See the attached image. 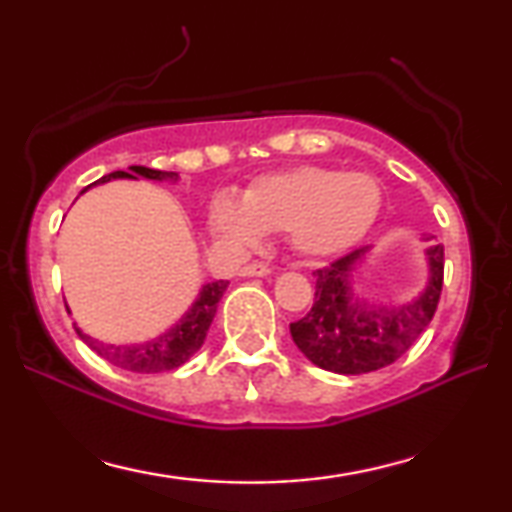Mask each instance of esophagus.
Segmentation results:
<instances>
[{
	"mask_svg": "<svg viewBox=\"0 0 512 512\" xmlns=\"http://www.w3.org/2000/svg\"><path fill=\"white\" fill-rule=\"evenodd\" d=\"M270 275V268L263 263H251V265H244L240 270V277H265Z\"/></svg>",
	"mask_w": 512,
	"mask_h": 512,
	"instance_id": "1",
	"label": "esophagus"
}]
</instances>
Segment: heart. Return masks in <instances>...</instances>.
<instances>
[{"mask_svg":"<svg viewBox=\"0 0 512 512\" xmlns=\"http://www.w3.org/2000/svg\"><path fill=\"white\" fill-rule=\"evenodd\" d=\"M380 207L382 188L373 174L298 165L254 179L242 200L214 195L209 228L233 251L261 247L265 233H289L296 254L326 261L356 247Z\"/></svg>","mask_w":512,"mask_h":512,"instance_id":"heart-1","label":"heart"}]
</instances>
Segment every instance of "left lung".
Masks as SVG:
<instances>
[{
  "mask_svg": "<svg viewBox=\"0 0 512 512\" xmlns=\"http://www.w3.org/2000/svg\"><path fill=\"white\" fill-rule=\"evenodd\" d=\"M424 249L426 282L417 296L401 303H380L354 293V277L373 256V247L356 249L324 270L314 272V305L291 324V338L314 366L338 375H363L391 366L415 345L436 314L443 289V244Z\"/></svg>",
  "mask_w": 512,
  "mask_h": 512,
  "instance_id": "left-lung-1",
  "label": "left lung"
}]
</instances>
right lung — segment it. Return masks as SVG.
I'll return each mask as SVG.
<instances>
[{"label":"right lung","instance_id":"obj_1","mask_svg":"<svg viewBox=\"0 0 512 512\" xmlns=\"http://www.w3.org/2000/svg\"><path fill=\"white\" fill-rule=\"evenodd\" d=\"M114 179H151V181H167V184H177L179 174L177 172H163V170H151V167L132 165L128 172L118 170L111 172L107 177L97 179L95 184L88 188L107 184ZM88 188H83L81 193H86ZM228 289L226 279H216V282L202 284L198 296L191 303V307L174 321V326L167 328L165 333L156 335V338L137 342V345H114V342H102L97 338H90L74 324L79 338L86 342L90 349H95L102 359H107L114 366L123 370H132V373H165V370H174L191 359L198 349L205 345L209 326H212L216 307L219 300Z\"/></svg>","mask_w":512,"mask_h":512}]
</instances>
